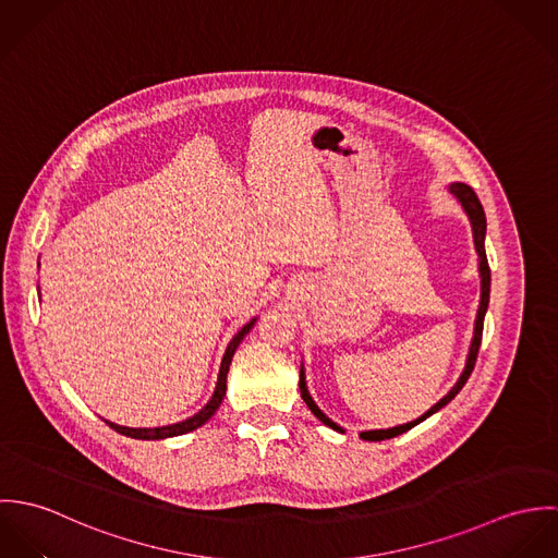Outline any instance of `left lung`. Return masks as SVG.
Returning <instances> with one entry per match:
<instances>
[{"mask_svg":"<svg viewBox=\"0 0 558 558\" xmlns=\"http://www.w3.org/2000/svg\"><path fill=\"white\" fill-rule=\"evenodd\" d=\"M449 193L462 204V208H464V213H466V217H469V221H471L473 242H475V251H477L478 279H481V299H478L477 318H475L471 348H469V354H466V365H464V369H462L458 383L451 387V391H449L445 398L440 399V401H436L425 414H421L418 418H414V421H410V423L396 425V427H389V429H369V432H361L359 436H361L363 440H372V442L389 440V438H396L399 434L412 429L414 425H418L421 421H425L427 416H432L434 412H438L440 408H445L451 399L456 398V396L462 391V387L466 385V380L471 378L473 369H475L478 345H481V332H483V318H485L487 303H489V266H487V257H485V228H487V226H485V213H483V206H481V202H478L477 193H475L469 184H464V182H451V184H449ZM299 387H301V398L305 399L307 408L318 416L319 421H322L324 425H328L330 429L343 434L345 429L339 427L335 421H330V418L319 410L318 403L314 401V398H312V393H310V389H307L305 367H303V365H301V383H299Z\"/></svg>","mask_w":558,"mask_h":558,"instance_id":"obj_1","label":"left lung"}]
</instances>
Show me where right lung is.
Masks as SVG:
<instances>
[{"label": "right lung", "instance_id": "add662e5", "mask_svg": "<svg viewBox=\"0 0 558 558\" xmlns=\"http://www.w3.org/2000/svg\"><path fill=\"white\" fill-rule=\"evenodd\" d=\"M40 266V262H38ZM257 318H251V322H246L239 332L232 337V341L228 343L226 348V354L221 359V367H219V376H217V387H215V393L213 398L208 399V403L195 412L193 416L184 418V421H178V423H171V425H160V427H126V425H118V423H111L107 418H102L111 429H116L118 434L122 436H129V438H137V440H165V438H173V436H182V434H189L197 427H202L221 405V401L226 398V389H228V372H230V365H232V356L236 352V348L240 345V341L246 337V332L255 326Z\"/></svg>", "mask_w": 558, "mask_h": 558}]
</instances>
